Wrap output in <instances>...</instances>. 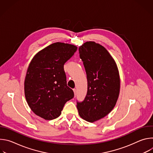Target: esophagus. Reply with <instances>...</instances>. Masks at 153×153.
I'll use <instances>...</instances> for the list:
<instances>
[{"label": "esophagus", "mask_w": 153, "mask_h": 153, "mask_svg": "<svg viewBox=\"0 0 153 153\" xmlns=\"http://www.w3.org/2000/svg\"><path fill=\"white\" fill-rule=\"evenodd\" d=\"M73 91H74V96L76 97V94H77V90L76 89H73Z\"/></svg>", "instance_id": "34e87169"}]
</instances>
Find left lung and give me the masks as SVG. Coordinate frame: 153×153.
<instances>
[{
    "mask_svg": "<svg viewBox=\"0 0 153 153\" xmlns=\"http://www.w3.org/2000/svg\"><path fill=\"white\" fill-rule=\"evenodd\" d=\"M86 73L88 88L82 102L77 101L80 116L93 122L110 113L117 100L120 78L116 63L99 43L87 42L79 48Z\"/></svg>",
    "mask_w": 153,
    "mask_h": 153,
    "instance_id": "left-lung-1",
    "label": "left lung"
}]
</instances>
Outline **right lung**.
I'll list each match as a JSON object with an SVG mask.
<instances>
[{
    "mask_svg": "<svg viewBox=\"0 0 153 153\" xmlns=\"http://www.w3.org/2000/svg\"><path fill=\"white\" fill-rule=\"evenodd\" d=\"M77 51L74 45L56 42L39 51L32 59L25 80V94L31 110L45 120L61 114L74 92L67 86L64 64Z\"/></svg>",
    "mask_w": 153,
    "mask_h": 153,
    "instance_id": "obj_1",
    "label": "right lung"
}]
</instances>
